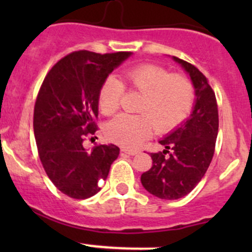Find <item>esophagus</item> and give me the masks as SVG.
Listing matches in <instances>:
<instances>
[{"instance_id":"34e87169","label":"esophagus","mask_w":252,"mask_h":252,"mask_svg":"<svg viewBox=\"0 0 252 252\" xmlns=\"http://www.w3.org/2000/svg\"><path fill=\"white\" fill-rule=\"evenodd\" d=\"M122 151L126 152V154H128L129 156H135V155L139 154L138 150H129V149H126V147H123V149H122Z\"/></svg>"}]
</instances>
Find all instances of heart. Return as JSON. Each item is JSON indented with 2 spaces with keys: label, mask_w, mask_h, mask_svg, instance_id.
Wrapping results in <instances>:
<instances>
[{
  "label": "heart",
  "mask_w": 252,
  "mask_h": 252,
  "mask_svg": "<svg viewBox=\"0 0 252 252\" xmlns=\"http://www.w3.org/2000/svg\"><path fill=\"white\" fill-rule=\"evenodd\" d=\"M121 81L108 77L98 91V108L105 116L119 110L124 88L141 94L138 112L121 114L108 123L106 135L111 141L126 147H138L152 135L154 129L166 134L189 117L195 103V88L182 74H171L156 64H141L126 70Z\"/></svg>",
  "instance_id": "obj_1"
}]
</instances>
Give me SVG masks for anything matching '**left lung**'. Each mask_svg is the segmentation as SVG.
Listing matches in <instances>:
<instances>
[{
    "label": "left lung",
    "instance_id": "obj_1",
    "mask_svg": "<svg viewBox=\"0 0 252 252\" xmlns=\"http://www.w3.org/2000/svg\"><path fill=\"white\" fill-rule=\"evenodd\" d=\"M173 60L189 73L196 102L191 116L159 140L166 150L151 154L152 167L141 174L142 187L164 200L180 199L199 184L212 161L218 134L217 100L207 78L191 63Z\"/></svg>",
    "mask_w": 252,
    "mask_h": 252
}]
</instances>
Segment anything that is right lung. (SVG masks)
<instances>
[{
    "mask_svg": "<svg viewBox=\"0 0 252 252\" xmlns=\"http://www.w3.org/2000/svg\"><path fill=\"white\" fill-rule=\"evenodd\" d=\"M130 55L75 51L61 58L42 81L34 107L37 152L51 182L72 199H88L100 191L118 157L116 145H96L89 152L83 142L93 140L98 129L101 85Z\"/></svg>",
    "mask_w": 252,
    "mask_h": 252,
    "instance_id": "add662e5",
    "label": "right lung"
}]
</instances>
